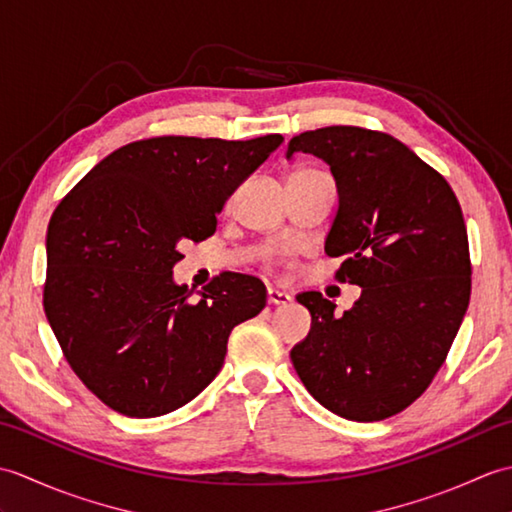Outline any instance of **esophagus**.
<instances>
[{
    "instance_id": "esophagus-1",
    "label": "esophagus",
    "mask_w": 512,
    "mask_h": 512,
    "mask_svg": "<svg viewBox=\"0 0 512 512\" xmlns=\"http://www.w3.org/2000/svg\"><path fill=\"white\" fill-rule=\"evenodd\" d=\"M292 297L288 295V292H281L277 288H268V303H273V306H286V303H290Z\"/></svg>"
}]
</instances>
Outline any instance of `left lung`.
Here are the masks:
<instances>
[{"label":"left lung","instance_id":"1","mask_svg":"<svg viewBox=\"0 0 512 512\" xmlns=\"http://www.w3.org/2000/svg\"><path fill=\"white\" fill-rule=\"evenodd\" d=\"M328 162L339 211L325 253L361 297L343 317L321 292H301L312 325L290 350L301 383L356 422L409 407L436 376L471 299L469 237L449 182L398 138L334 125L288 143Z\"/></svg>","mask_w":512,"mask_h":512}]
</instances>
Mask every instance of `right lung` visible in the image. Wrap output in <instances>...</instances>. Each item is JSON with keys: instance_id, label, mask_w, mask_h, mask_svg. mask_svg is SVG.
<instances>
[{"instance_id": "1", "label": "right lung", "mask_w": 512, "mask_h": 512, "mask_svg": "<svg viewBox=\"0 0 512 512\" xmlns=\"http://www.w3.org/2000/svg\"><path fill=\"white\" fill-rule=\"evenodd\" d=\"M284 143L160 136L103 158L65 195L46 235L43 308L74 374L129 418L187 405L220 372L228 334L266 286L222 273L191 299L178 244L202 242L226 200Z\"/></svg>"}]
</instances>
